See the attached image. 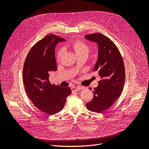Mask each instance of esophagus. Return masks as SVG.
<instances>
[{
  "instance_id": "obj_1",
  "label": "esophagus",
  "mask_w": 149,
  "mask_h": 149,
  "mask_svg": "<svg viewBox=\"0 0 149 149\" xmlns=\"http://www.w3.org/2000/svg\"><path fill=\"white\" fill-rule=\"evenodd\" d=\"M82 87H75V86H74L71 88V90H72V91H79V90H82Z\"/></svg>"
}]
</instances>
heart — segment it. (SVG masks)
Masks as SVG:
<instances>
[{
    "mask_svg": "<svg viewBox=\"0 0 149 149\" xmlns=\"http://www.w3.org/2000/svg\"><path fill=\"white\" fill-rule=\"evenodd\" d=\"M72 48L75 51V53L77 55H87L89 54L90 51V47L84 42L80 41V40H76L73 42L72 45ZM63 52L62 49H60L57 54H56V59L59 61L61 57L62 54Z\"/></svg>",
    "mask_w": 149,
    "mask_h": 149,
    "instance_id": "b5f03b06",
    "label": "heart"
}]
</instances>
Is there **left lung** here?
Listing matches in <instances>:
<instances>
[{
    "instance_id": "left-lung-1",
    "label": "left lung",
    "mask_w": 149,
    "mask_h": 149,
    "mask_svg": "<svg viewBox=\"0 0 149 149\" xmlns=\"http://www.w3.org/2000/svg\"><path fill=\"white\" fill-rule=\"evenodd\" d=\"M85 38L98 45V57L94 70L98 71L101 78L98 86L94 88L93 99L86 104V107L101 113L110 108L122 93L125 81L124 64L118 48L108 37L97 33L86 35Z\"/></svg>"
}]
</instances>
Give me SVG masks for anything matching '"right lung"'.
<instances>
[{"label":"right lung","mask_w":149,"mask_h":149,"mask_svg":"<svg viewBox=\"0 0 149 149\" xmlns=\"http://www.w3.org/2000/svg\"><path fill=\"white\" fill-rule=\"evenodd\" d=\"M65 40L55 35H47L32 47L24 62L23 81L28 97L39 110L49 115L61 111L71 93L70 87L62 88L49 81L50 72L57 70L55 47Z\"/></svg>","instance_id":"1"}]
</instances>
